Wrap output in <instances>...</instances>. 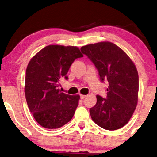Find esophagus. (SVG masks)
Listing matches in <instances>:
<instances>
[{"instance_id": "34e87169", "label": "esophagus", "mask_w": 157, "mask_h": 157, "mask_svg": "<svg viewBox=\"0 0 157 157\" xmlns=\"http://www.w3.org/2000/svg\"><path fill=\"white\" fill-rule=\"evenodd\" d=\"M86 95H80V98L82 99H84V98H86Z\"/></svg>"}]
</instances>
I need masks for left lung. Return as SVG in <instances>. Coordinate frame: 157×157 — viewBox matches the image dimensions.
Segmentation results:
<instances>
[{
  "instance_id": "1",
  "label": "left lung",
  "mask_w": 157,
  "mask_h": 157,
  "mask_svg": "<svg viewBox=\"0 0 157 157\" xmlns=\"http://www.w3.org/2000/svg\"><path fill=\"white\" fill-rule=\"evenodd\" d=\"M81 51L95 66L100 80L109 84L106 98L97 95L96 104L90 108L91 118L104 129H119L129 121L137 105L139 75L135 65L110 42L88 44L82 47Z\"/></svg>"
}]
</instances>
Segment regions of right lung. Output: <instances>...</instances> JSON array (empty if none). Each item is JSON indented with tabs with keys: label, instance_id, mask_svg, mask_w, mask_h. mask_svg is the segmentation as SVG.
<instances>
[{
	"label": "right lung",
	"instance_id": "1",
	"mask_svg": "<svg viewBox=\"0 0 157 157\" xmlns=\"http://www.w3.org/2000/svg\"><path fill=\"white\" fill-rule=\"evenodd\" d=\"M83 55L77 47L49 45L34 56L28 64L25 93L34 119L41 126L56 129L67 124L74 115L79 95L62 93L59 79H67L71 65Z\"/></svg>",
	"mask_w": 157,
	"mask_h": 157
}]
</instances>
